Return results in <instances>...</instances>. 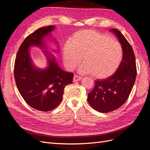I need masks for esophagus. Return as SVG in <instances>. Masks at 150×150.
Here are the masks:
<instances>
[{
	"instance_id": "1",
	"label": "esophagus",
	"mask_w": 150,
	"mask_h": 150,
	"mask_svg": "<svg viewBox=\"0 0 150 150\" xmlns=\"http://www.w3.org/2000/svg\"><path fill=\"white\" fill-rule=\"evenodd\" d=\"M82 79V77L79 76L78 75H75L73 78V81H79Z\"/></svg>"
}]
</instances>
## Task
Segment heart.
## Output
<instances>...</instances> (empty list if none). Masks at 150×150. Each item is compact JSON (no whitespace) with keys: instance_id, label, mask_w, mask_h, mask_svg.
I'll list each match as a JSON object with an SVG mask.
<instances>
[{"instance_id":"b5f03b06","label":"heart","mask_w":150,"mask_h":150,"mask_svg":"<svg viewBox=\"0 0 150 150\" xmlns=\"http://www.w3.org/2000/svg\"><path fill=\"white\" fill-rule=\"evenodd\" d=\"M122 56V47L117 40L93 30L77 32L62 48L63 61L68 69L74 70L83 57L84 62L79 67V71L92 73L98 79L114 74Z\"/></svg>"}]
</instances>
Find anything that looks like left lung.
I'll return each mask as SVG.
<instances>
[{
	"instance_id": "8db88e82",
	"label": "left lung",
	"mask_w": 150,
	"mask_h": 150,
	"mask_svg": "<svg viewBox=\"0 0 150 150\" xmlns=\"http://www.w3.org/2000/svg\"><path fill=\"white\" fill-rule=\"evenodd\" d=\"M121 44L123 56L114 74L104 79L95 81V86L88 96L93 109L108 112L120 108L128 98L137 77V66L133 49L120 30L111 29Z\"/></svg>"
}]
</instances>
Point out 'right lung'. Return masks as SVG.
<instances>
[{
    "label": "right lung",
    "mask_w": 150,
    "mask_h": 150,
    "mask_svg": "<svg viewBox=\"0 0 150 150\" xmlns=\"http://www.w3.org/2000/svg\"><path fill=\"white\" fill-rule=\"evenodd\" d=\"M55 28L54 25L44 27L28 35L21 45L15 61L14 78L18 90L30 107L41 111L52 110L59 104L65 87L72 83L74 76L59 67L55 57L47 51H43L47 60L44 69L36 67L31 59L29 49L38 46L47 50L45 39L51 37Z\"/></svg>",
    "instance_id": "obj_1"
}]
</instances>
